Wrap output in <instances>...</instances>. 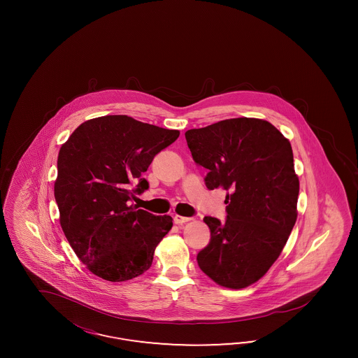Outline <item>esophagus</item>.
Segmentation results:
<instances>
[{
    "label": "esophagus",
    "instance_id": "1",
    "mask_svg": "<svg viewBox=\"0 0 358 358\" xmlns=\"http://www.w3.org/2000/svg\"><path fill=\"white\" fill-rule=\"evenodd\" d=\"M192 217H182V215H174V223L176 224H184L186 222H190Z\"/></svg>",
    "mask_w": 358,
    "mask_h": 358
}]
</instances>
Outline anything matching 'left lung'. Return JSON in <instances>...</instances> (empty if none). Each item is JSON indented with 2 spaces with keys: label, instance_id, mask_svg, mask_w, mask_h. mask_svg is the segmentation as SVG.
<instances>
[{
  "label": "left lung",
  "instance_id": "left-lung-1",
  "mask_svg": "<svg viewBox=\"0 0 358 358\" xmlns=\"http://www.w3.org/2000/svg\"><path fill=\"white\" fill-rule=\"evenodd\" d=\"M207 189L227 190V219L205 217L211 240L201 271L228 289L259 281L280 257L298 217L292 144L268 120L232 118L185 132Z\"/></svg>",
  "mask_w": 358,
  "mask_h": 358
}]
</instances>
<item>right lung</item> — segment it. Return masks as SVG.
<instances>
[{"label": "right lung", "instance_id": "1", "mask_svg": "<svg viewBox=\"0 0 358 358\" xmlns=\"http://www.w3.org/2000/svg\"><path fill=\"white\" fill-rule=\"evenodd\" d=\"M178 136V130L127 115H105L81 123L62 145L54 186L59 220L69 245L93 274L123 282L150 269L173 219L129 202L148 189L141 174Z\"/></svg>", "mask_w": 358, "mask_h": 358}]
</instances>
